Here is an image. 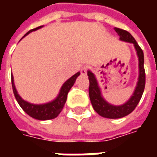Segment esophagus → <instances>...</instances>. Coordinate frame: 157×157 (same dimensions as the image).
<instances>
[{
    "mask_svg": "<svg viewBox=\"0 0 157 157\" xmlns=\"http://www.w3.org/2000/svg\"><path fill=\"white\" fill-rule=\"evenodd\" d=\"M86 72H87V67L86 66H83L81 70V74L82 75H86Z\"/></svg>",
    "mask_w": 157,
    "mask_h": 157,
    "instance_id": "obj_1",
    "label": "esophagus"
}]
</instances>
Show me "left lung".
I'll return each mask as SVG.
<instances>
[{
    "label": "left lung",
    "instance_id": "1",
    "mask_svg": "<svg viewBox=\"0 0 157 157\" xmlns=\"http://www.w3.org/2000/svg\"><path fill=\"white\" fill-rule=\"evenodd\" d=\"M114 30L118 34L119 39L121 41L131 43L135 46L139 58V78L135 92L131 96V98L123 105L114 106L109 103L102 98L101 89L99 87L95 75L90 71H87L89 83H90L89 84V97H90L92 107L99 115L108 118H123L133 112L141 98L145 86V68H144L143 50L129 33L124 29H118V28H114Z\"/></svg>",
    "mask_w": 157,
    "mask_h": 157
}]
</instances>
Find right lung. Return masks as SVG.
Returning <instances> with one entry per match:
<instances>
[{
    "instance_id": "right-lung-1",
    "label": "right lung",
    "mask_w": 157,
    "mask_h": 157,
    "mask_svg": "<svg viewBox=\"0 0 157 157\" xmlns=\"http://www.w3.org/2000/svg\"><path fill=\"white\" fill-rule=\"evenodd\" d=\"M42 27L43 26H40V27L36 28V29L30 30L23 37L28 35L29 33L33 32V31H36L37 29H41ZM79 75H80V72H77L76 74L72 75L71 78L68 79L61 86V89L59 91L58 97L55 100H53L52 102L44 103V104H33V103H30V102L24 101L23 99H22V98L18 95V93L16 90L13 75L12 74V90H13V93H14V96H15L18 104L27 114H29L30 117L35 118V119H38V120L53 119V118H56L59 114V113L62 111V109L65 106V102H66L69 91L73 86L75 80L78 77Z\"/></svg>"
}]
</instances>
